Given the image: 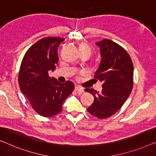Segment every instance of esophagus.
<instances>
[{"mask_svg": "<svg viewBox=\"0 0 156 156\" xmlns=\"http://www.w3.org/2000/svg\"><path fill=\"white\" fill-rule=\"evenodd\" d=\"M75 90L76 92H78V93H79V94H82L83 93H84V89L82 88V87H79V86L75 87Z\"/></svg>", "mask_w": 156, "mask_h": 156, "instance_id": "34e87169", "label": "esophagus"}]
</instances>
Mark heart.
Segmentation results:
<instances>
[{"mask_svg": "<svg viewBox=\"0 0 156 156\" xmlns=\"http://www.w3.org/2000/svg\"><path fill=\"white\" fill-rule=\"evenodd\" d=\"M79 50H86V51H88L91 53V51H90V49L88 46H87L86 44H80V46H79Z\"/></svg>", "mask_w": 156, "mask_h": 156, "instance_id": "obj_1", "label": "heart"}]
</instances>
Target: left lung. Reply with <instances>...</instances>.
I'll list each match as a JSON object with an SVG mask.
<instances>
[{
    "label": "left lung",
    "instance_id": "left-lung-1",
    "mask_svg": "<svg viewBox=\"0 0 156 156\" xmlns=\"http://www.w3.org/2000/svg\"><path fill=\"white\" fill-rule=\"evenodd\" d=\"M95 44L100 48L101 61L95 78L103 82L102 90H85L94 96V102L87 111L96 117L105 119L117 112L130 95L133 65L130 56L118 44L105 39Z\"/></svg>",
    "mask_w": 156,
    "mask_h": 156
}]
</instances>
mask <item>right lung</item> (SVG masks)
Masks as SVG:
<instances>
[{
  "label": "right lung",
  "mask_w": 156,
  "mask_h": 156,
  "mask_svg": "<svg viewBox=\"0 0 156 156\" xmlns=\"http://www.w3.org/2000/svg\"><path fill=\"white\" fill-rule=\"evenodd\" d=\"M63 39L47 37L34 44L26 52L18 76L20 90L39 115L51 117L60 113L62 105L74 89L71 81L59 83L50 78L58 58L57 49Z\"/></svg>",
  "instance_id": "1"
}]
</instances>
